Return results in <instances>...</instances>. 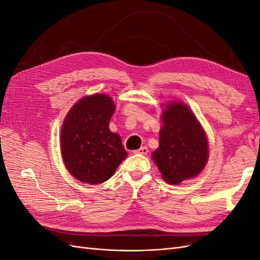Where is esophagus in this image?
Masks as SVG:
<instances>
[{
  "instance_id": "esophagus-1",
  "label": "esophagus",
  "mask_w": 260,
  "mask_h": 260,
  "mask_svg": "<svg viewBox=\"0 0 260 260\" xmlns=\"http://www.w3.org/2000/svg\"><path fill=\"white\" fill-rule=\"evenodd\" d=\"M135 154H142V155H146L148 153V148L146 146H142L141 148L137 149V151L133 152Z\"/></svg>"
}]
</instances>
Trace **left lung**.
<instances>
[{"instance_id":"8db88e82","label":"left lung","mask_w":260,"mask_h":260,"mask_svg":"<svg viewBox=\"0 0 260 260\" xmlns=\"http://www.w3.org/2000/svg\"><path fill=\"white\" fill-rule=\"evenodd\" d=\"M161 120L159 146L152 158L162 179L169 184H179L200 175L208 160V142L195 115L184 103L170 102Z\"/></svg>"}]
</instances>
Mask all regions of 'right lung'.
Masks as SVG:
<instances>
[{
    "label": "right lung",
    "mask_w": 260,
    "mask_h": 260,
    "mask_svg": "<svg viewBox=\"0 0 260 260\" xmlns=\"http://www.w3.org/2000/svg\"><path fill=\"white\" fill-rule=\"evenodd\" d=\"M115 104L106 94L78 101L60 130V151L67 170L83 183H103L127 157L121 138L109 130Z\"/></svg>",
    "instance_id": "obj_1"
}]
</instances>
